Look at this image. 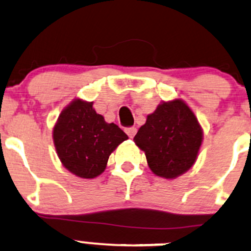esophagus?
Returning <instances> with one entry per match:
<instances>
[{"label": "esophagus", "mask_w": 251, "mask_h": 251, "mask_svg": "<svg viewBox=\"0 0 251 251\" xmlns=\"http://www.w3.org/2000/svg\"><path fill=\"white\" fill-rule=\"evenodd\" d=\"M125 132L127 133L129 138H133L134 134L137 133V128H135V127H127V128H125Z\"/></svg>", "instance_id": "1"}]
</instances>
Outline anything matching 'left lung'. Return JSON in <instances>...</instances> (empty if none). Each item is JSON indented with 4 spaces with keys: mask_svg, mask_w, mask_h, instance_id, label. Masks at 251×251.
<instances>
[{
    "mask_svg": "<svg viewBox=\"0 0 251 251\" xmlns=\"http://www.w3.org/2000/svg\"><path fill=\"white\" fill-rule=\"evenodd\" d=\"M133 140L145 152L154 175L175 179L195 164L203 142V129L186 102L174 99L160 102L149 114Z\"/></svg>",
    "mask_w": 251,
    "mask_h": 251,
    "instance_id": "obj_1",
    "label": "left lung"
}]
</instances>
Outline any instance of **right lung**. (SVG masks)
Returning a JSON list of instances; mask_svg holds the SVG:
<instances>
[{
	"instance_id": "add662e5",
	"label": "right lung",
	"mask_w": 251,
	"mask_h": 251,
	"mask_svg": "<svg viewBox=\"0 0 251 251\" xmlns=\"http://www.w3.org/2000/svg\"><path fill=\"white\" fill-rule=\"evenodd\" d=\"M127 134L116 124L106 123L93 102L74 99L60 113L53 128L57 157L68 171L92 179L105 171L112 152Z\"/></svg>"
}]
</instances>
